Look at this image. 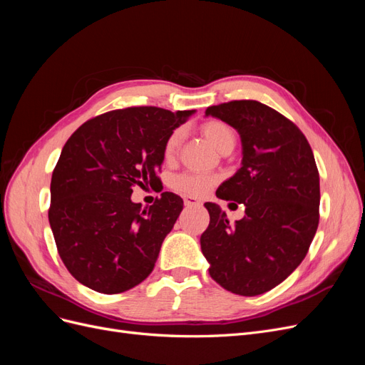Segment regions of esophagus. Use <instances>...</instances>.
Here are the masks:
<instances>
[{"label": "esophagus", "mask_w": 365, "mask_h": 365, "mask_svg": "<svg viewBox=\"0 0 365 365\" xmlns=\"http://www.w3.org/2000/svg\"><path fill=\"white\" fill-rule=\"evenodd\" d=\"M184 204H185L187 207H197V205H201L200 201H196L195 197H190V196H185V197H184Z\"/></svg>", "instance_id": "1"}]
</instances>
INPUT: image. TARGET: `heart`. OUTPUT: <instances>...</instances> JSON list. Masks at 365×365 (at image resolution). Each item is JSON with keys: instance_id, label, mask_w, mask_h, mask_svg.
Listing matches in <instances>:
<instances>
[{"instance_id": "1", "label": "heart", "mask_w": 365, "mask_h": 365, "mask_svg": "<svg viewBox=\"0 0 365 365\" xmlns=\"http://www.w3.org/2000/svg\"><path fill=\"white\" fill-rule=\"evenodd\" d=\"M204 137L222 153H228L235 148V134L222 121H208L202 126ZM184 132L181 129H175L168 137L163 148V155L165 161H172L180 150ZM216 176L200 175V173H181L175 176L172 181L173 189L189 196H204L216 184Z\"/></svg>"}]
</instances>
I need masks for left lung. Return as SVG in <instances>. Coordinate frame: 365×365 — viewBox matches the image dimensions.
<instances>
[{"instance_id": "obj_1", "label": "left lung", "mask_w": 365, "mask_h": 365, "mask_svg": "<svg viewBox=\"0 0 365 365\" xmlns=\"http://www.w3.org/2000/svg\"><path fill=\"white\" fill-rule=\"evenodd\" d=\"M233 126L242 141L240 169L216 190L219 200L245 205L230 224L205 202L208 228L201 250L208 272L224 289L245 297L280 284L306 257L319 220V175L311 146L291 120L256 101L207 108ZM235 204V202H231Z\"/></svg>"}]
</instances>
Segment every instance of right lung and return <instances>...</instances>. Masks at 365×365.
Returning a JSON list of instances; mask_svg holds the SVG:
<instances>
[{
	"label": "right lung",
	"instance_id": "1",
	"mask_svg": "<svg viewBox=\"0 0 365 365\" xmlns=\"http://www.w3.org/2000/svg\"><path fill=\"white\" fill-rule=\"evenodd\" d=\"M195 111L157 106L97 115L65 143L51 175L50 227L73 277L102 294H120L152 272L182 200L164 192L153 205L130 201L135 185L155 187L163 148Z\"/></svg>",
	"mask_w": 365,
	"mask_h": 365
}]
</instances>
